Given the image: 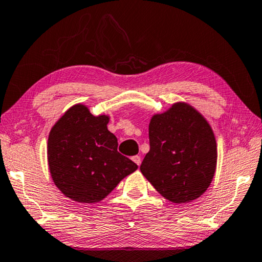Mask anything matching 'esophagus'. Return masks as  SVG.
Listing matches in <instances>:
<instances>
[{
    "label": "esophagus",
    "instance_id": "esophagus-1",
    "mask_svg": "<svg viewBox=\"0 0 262 262\" xmlns=\"http://www.w3.org/2000/svg\"><path fill=\"white\" fill-rule=\"evenodd\" d=\"M132 160H134V162L139 166V165H140V156H134V157H132Z\"/></svg>",
    "mask_w": 262,
    "mask_h": 262
}]
</instances>
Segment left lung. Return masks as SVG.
<instances>
[{"label": "left lung", "mask_w": 262, "mask_h": 262, "mask_svg": "<svg viewBox=\"0 0 262 262\" xmlns=\"http://www.w3.org/2000/svg\"><path fill=\"white\" fill-rule=\"evenodd\" d=\"M148 138L150 151L140 165L145 178L172 203L199 198L216 167L215 137L204 116L190 104L174 103L151 118Z\"/></svg>", "instance_id": "8db88e82"}]
</instances>
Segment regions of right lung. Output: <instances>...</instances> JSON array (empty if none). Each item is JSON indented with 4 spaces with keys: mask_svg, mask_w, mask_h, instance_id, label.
<instances>
[{
    "mask_svg": "<svg viewBox=\"0 0 262 262\" xmlns=\"http://www.w3.org/2000/svg\"><path fill=\"white\" fill-rule=\"evenodd\" d=\"M108 119L106 115L94 116L88 106L76 104L50 130L48 164L51 178L76 203H98L138 168L117 151V138L107 130Z\"/></svg>",
    "mask_w": 262,
    "mask_h": 262,
    "instance_id": "1",
    "label": "right lung"
}]
</instances>
